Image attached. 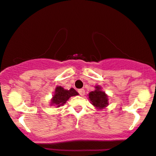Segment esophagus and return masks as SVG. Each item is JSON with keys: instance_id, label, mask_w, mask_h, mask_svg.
Listing matches in <instances>:
<instances>
[{"instance_id": "34e87169", "label": "esophagus", "mask_w": 156, "mask_h": 156, "mask_svg": "<svg viewBox=\"0 0 156 156\" xmlns=\"http://www.w3.org/2000/svg\"><path fill=\"white\" fill-rule=\"evenodd\" d=\"M78 91L80 96H84V95H85V90L84 89H79Z\"/></svg>"}]
</instances>
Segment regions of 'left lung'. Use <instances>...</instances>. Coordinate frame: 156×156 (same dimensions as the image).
<instances>
[{"instance_id":"left-lung-1","label":"left lung","mask_w":156,"mask_h":156,"mask_svg":"<svg viewBox=\"0 0 156 156\" xmlns=\"http://www.w3.org/2000/svg\"><path fill=\"white\" fill-rule=\"evenodd\" d=\"M94 91L89 94V99L97 109H103L108 105V97L105 92L102 91L100 86H95Z\"/></svg>"}]
</instances>
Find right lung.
Wrapping results in <instances>:
<instances>
[{
	"instance_id": "1",
	"label": "right lung",
	"mask_w": 156,
	"mask_h": 156,
	"mask_svg": "<svg viewBox=\"0 0 156 156\" xmlns=\"http://www.w3.org/2000/svg\"><path fill=\"white\" fill-rule=\"evenodd\" d=\"M78 94V93L73 88H71L70 90H66L62 86H57L54 96L51 100V105L59 108L60 106L64 105L70 97L77 96Z\"/></svg>"
}]
</instances>
